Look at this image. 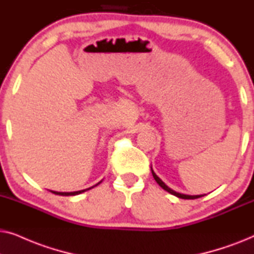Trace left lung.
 <instances>
[{"instance_id": "left-lung-1", "label": "left lung", "mask_w": 254, "mask_h": 254, "mask_svg": "<svg viewBox=\"0 0 254 254\" xmlns=\"http://www.w3.org/2000/svg\"><path fill=\"white\" fill-rule=\"evenodd\" d=\"M151 173H152V177H154V179L156 180V183L158 184L159 186L162 187L163 190H165L166 192H169L170 194H172V195H175L177 197H180V199H186V200H192V199H197V197H201L203 195H206V194H201V195H189V194H183V193H179V192H176V190H173L172 189H170V187L166 185V184L163 182V180L159 178V177L156 175L154 172V170L151 168Z\"/></svg>"}]
</instances>
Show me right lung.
Masks as SVG:
<instances>
[{
	"label": "right lung",
	"instance_id": "add662e5",
	"mask_svg": "<svg viewBox=\"0 0 254 254\" xmlns=\"http://www.w3.org/2000/svg\"><path fill=\"white\" fill-rule=\"evenodd\" d=\"M100 183H102V180H100V182H99L98 184H96L95 186L99 185ZM95 186H92V187H89V189H85V190H76V192H57V190H50V192L54 193V194H57V195H64V196H69V195H77V194H81V193H83V192H85V190H89L93 189V187H95Z\"/></svg>",
	"mask_w": 254,
	"mask_h": 254
}]
</instances>
